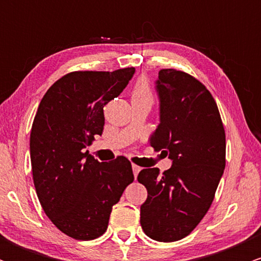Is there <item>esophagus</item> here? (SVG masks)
Listing matches in <instances>:
<instances>
[{"mask_svg": "<svg viewBox=\"0 0 261 261\" xmlns=\"http://www.w3.org/2000/svg\"><path fill=\"white\" fill-rule=\"evenodd\" d=\"M140 170H141V168L139 166H136V164H133V172H134L135 178H137V174H139Z\"/></svg>", "mask_w": 261, "mask_h": 261, "instance_id": "esophagus-1", "label": "esophagus"}]
</instances>
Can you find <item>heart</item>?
<instances>
[{
    "instance_id": "obj_1",
    "label": "heart",
    "mask_w": 261,
    "mask_h": 261,
    "mask_svg": "<svg viewBox=\"0 0 261 261\" xmlns=\"http://www.w3.org/2000/svg\"><path fill=\"white\" fill-rule=\"evenodd\" d=\"M131 100L133 101H147L151 103L153 101V92L149 82L145 77H141L135 83V87L131 93Z\"/></svg>"
}]
</instances>
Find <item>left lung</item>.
I'll use <instances>...</instances> for the list:
<instances>
[{
	"label": "left lung",
	"mask_w": 261,
	"mask_h": 261,
	"mask_svg": "<svg viewBox=\"0 0 261 261\" xmlns=\"http://www.w3.org/2000/svg\"><path fill=\"white\" fill-rule=\"evenodd\" d=\"M155 89L161 122L149 143L173 163L163 174L139 173L148 193L141 227L154 241L175 242L190 234L214 201L226 167V134L216 101L195 77L164 68Z\"/></svg>",
	"instance_id": "left-lung-1"
}]
</instances>
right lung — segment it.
<instances>
[{
    "label": "right lung",
    "instance_id": "add662e5",
    "mask_svg": "<svg viewBox=\"0 0 261 261\" xmlns=\"http://www.w3.org/2000/svg\"><path fill=\"white\" fill-rule=\"evenodd\" d=\"M134 67L74 71L47 89L31 131L34 187L41 207L62 233L92 241L106 232L113 206L134 181L124 155L109 163L83 152L103 134V108L118 97Z\"/></svg>",
    "mask_w": 261,
    "mask_h": 261
}]
</instances>
